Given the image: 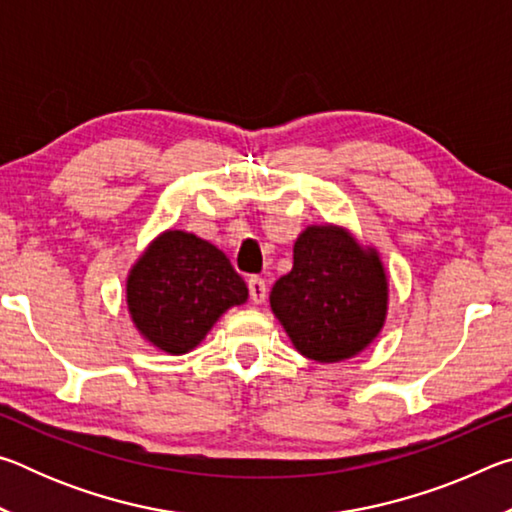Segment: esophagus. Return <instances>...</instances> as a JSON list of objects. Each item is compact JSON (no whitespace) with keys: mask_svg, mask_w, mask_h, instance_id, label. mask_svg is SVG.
I'll return each mask as SVG.
<instances>
[{"mask_svg":"<svg viewBox=\"0 0 512 512\" xmlns=\"http://www.w3.org/2000/svg\"><path fill=\"white\" fill-rule=\"evenodd\" d=\"M248 291H250V300H253L255 305H262V302L266 300V282L262 280V277H257V275L250 277Z\"/></svg>","mask_w":512,"mask_h":512,"instance_id":"34e87169","label":"esophagus"}]
</instances>
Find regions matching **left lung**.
<instances>
[{
	"mask_svg": "<svg viewBox=\"0 0 512 512\" xmlns=\"http://www.w3.org/2000/svg\"><path fill=\"white\" fill-rule=\"evenodd\" d=\"M386 298L379 257L325 225L298 237L291 273L273 284L271 309L300 354L332 363L354 357L375 339Z\"/></svg>",
	"mask_w": 512,
	"mask_h": 512,
	"instance_id": "obj_1",
	"label": "left lung"
}]
</instances>
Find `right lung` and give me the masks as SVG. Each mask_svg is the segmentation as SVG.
Listing matches in <instances>:
<instances>
[{"mask_svg": "<svg viewBox=\"0 0 512 512\" xmlns=\"http://www.w3.org/2000/svg\"><path fill=\"white\" fill-rule=\"evenodd\" d=\"M126 291L137 329L169 354L196 348L225 309L248 298L230 259L210 241L180 230L153 241Z\"/></svg>", "mask_w": 512, "mask_h": 512, "instance_id": "obj_1", "label": "right lung"}]
</instances>
